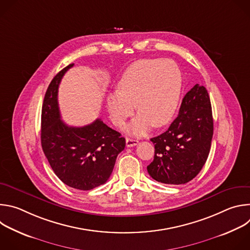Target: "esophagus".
I'll use <instances>...</instances> for the list:
<instances>
[{"label": "esophagus", "mask_w": 250, "mask_h": 250, "mask_svg": "<svg viewBox=\"0 0 250 250\" xmlns=\"http://www.w3.org/2000/svg\"><path fill=\"white\" fill-rule=\"evenodd\" d=\"M138 144V140L136 139H133V138H126L125 140V145L127 147H132V146H135L136 145Z\"/></svg>", "instance_id": "1"}]
</instances>
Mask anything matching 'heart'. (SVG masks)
I'll return each instance as SVG.
<instances>
[{
    "label": "heart",
    "mask_w": 250,
    "mask_h": 250,
    "mask_svg": "<svg viewBox=\"0 0 250 250\" xmlns=\"http://www.w3.org/2000/svg\"><path fill=\"white\" fill-rule=\"evenodd\" d=\"M119 92L106 100L111 121L122 125L134 111L138 117L126 127L132 133H145L152 125L161 127L173 118L182 90V73L171 59H140L123 73Z\"/></svg>",
    "instance_id": "heart-1"
}]
</instances>
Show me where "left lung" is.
I'll list each match as a JSON object with an SVG mask.
<instances>
[{"label": "left lung", "instance_id": "left-lung-1", "mask_svg": "<svg viewBox=\"0 0 250 250\" xmlns=\"http://www.w3.org/2000/svg\"><path fill=\"white\" fill-rule=\"evenodd\" d=\"M213 121L209 96L196 84L183 98L179 114L169 128L151 138L154 159L147 171L154 180L172 185L195 178L209 153Z\"/></svg>", "mask_w": 250, "mask_h": 250}]
</instances>
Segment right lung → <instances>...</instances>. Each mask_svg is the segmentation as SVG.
<instances>
[{"instance_id": "add662e5", "label": "right lung", "mask_w": 250, "mask_h": 250, "mask_svg": "<svg viewBox=\"0 0 250 250\" xmlns=\"http://www.w3.org/2000/svg\"><path fill=\"white\" fill-rule=\"evenodd\" d=\"M69 64L50 82L42 111V146L56 176L67 186L88 191L104 184L117 157L125 149V139L100 119L81 126L61 121L57 94Z\"/></svg>"}]
</instances>
